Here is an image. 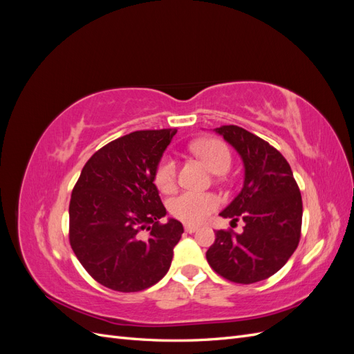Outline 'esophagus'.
<instances>
[{"label":"esophagus","instance_id":"34e87169","mask_svg":"<svg viewBox=\"0 0 354 354\" xmlns=\"http://www.w3.org/2000/svg\"><path fill=\"white\" fill-rule=\"evenodd\" d=\"M185 230H186L187 233H195V232L198 230V226H192V224H186Z\"/></svg>","mask_w":354,"mask_h":354}]
</instances>
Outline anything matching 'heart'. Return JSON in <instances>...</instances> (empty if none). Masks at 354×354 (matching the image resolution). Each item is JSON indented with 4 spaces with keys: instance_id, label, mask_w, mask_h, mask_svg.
Returning <instances> with one entry per match:
<instances>
[{
    "instance_id": "b5f03b06",
    "label": "heart",
    "mask_w": 354,
    "mask_h": 354,
    "mask_svg": "<svg viewBox=\"0 0 354 354\" xmlns=\"http://www.w3.org/2000/svg\"><path fill=\"white\" fill-rule=\"evenodd\" d=\"M194 152L208 165L212 173H226L232 164V155L226 143L218 138L199 140L194 146ZM177 177L176 160L171 156H164L159 160L155 171V185L160 190L173 189ZM169 212L181 221L198 224L205 221L218 208V198L203 192H181L168 202Z\"/></svg>"
}]
</instances>
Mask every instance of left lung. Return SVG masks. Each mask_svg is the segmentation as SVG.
<instances>
[{
	"label": "left lung",
	"instance_id": "1",
	"mask_svg": "<svg viewBox=\"0 0 354 354\" xmlns=\"http://www.w3.org/2000/svg\"><path fill=\"white\" fill-rule=\"evenodd\" d=\"M216 133L241 155L243 187L220 216L245 221L241 234L217 230L207 251L212 270L224 279L250 285L281 270L301 236L303 201L288 160L263 138L238 125Z\"/></svg>",
	"mask_w": 354,
	"mask_h": 354
}]
</instances>
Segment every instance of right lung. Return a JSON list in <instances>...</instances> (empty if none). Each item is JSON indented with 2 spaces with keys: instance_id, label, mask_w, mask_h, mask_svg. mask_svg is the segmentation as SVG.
Wrapping results in <instances>:
<instances>
[{
  "instance_id": "1",
  "label": "right lung",
  "mask_w": 354,
  "mask_h": 354,
  "mask_svg": "<svg viewBox=\"0 0 354 354\" xmlns=\"http://www.w3.org/2000/svg\"><path fill=\"white\" fill-rule=\"evenodd\" d=\"M177 130L134 131L99 149L84 165L69 203V242L106 288L137 292L167 274L183 224L165 217L155 171ZM149 231L142 239L140 232Z\"/></svg>"
}]
</instances>
